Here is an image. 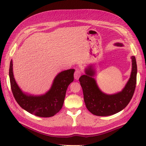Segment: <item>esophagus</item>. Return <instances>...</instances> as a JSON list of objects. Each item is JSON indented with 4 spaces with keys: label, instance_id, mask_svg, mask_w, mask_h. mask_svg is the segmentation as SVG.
Listing matches in <instances>:
<instances>
[{
    "label": "esophagus",
    "instance_id": "obj_1",
    "mask_svg": "<svg viewBox=\"0 0 146 146\" xmlns=\"http://www.w3.org/2000/svg\"><path fill=\"white\" fill-rule=\"evenodd\" d=\"M81 75V72H80V70H76L75 71V72H74V79L75 80H78L80 78V77Z\"/></svg>",
    "mask_w": 146,
    "mask_h": 146
}]
</instances>
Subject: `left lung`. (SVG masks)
<instances>
[{"instance_id":"obj_1","label":"left lung","mask_w":146,"mask_h":146,"mask_svg":"<svg viewBox=\"0 0 146 146\" xmlns=\"http://www.w3.org/2000/svg\"><path fill=\"white\" fill-rule=\"evenodd\" d=\"M114 45L123 46L121 43ZM132 60V70L130 78L121 91L114 94H106L100 90L96 80V68L94 64H90L84 69V74L79 81L83 89L84 101L87 109L94 115L108 116L119 113L130 102L134 93L137 76V64L134 56Z\"/></svg>"}]
</instances>
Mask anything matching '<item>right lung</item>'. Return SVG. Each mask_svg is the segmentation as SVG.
I'll return each instance as SVG.
<instances>
[{"instance_id": "right-lung-1", "label": "right lung", "mask_w": 146, "mask_h": 146, "mask_svg": "<svg viewBox=\"0 0 146 146\" xmlns=\"http://www.w3.org/2000/svg\"><path fill=\"white\" fill-rule=\"evenodd\" d=\"M74 71L70 69L58 73L48 91L45 94L34 95L23 92L19 86L13 75L11 60L9 77L13 96L20 106L29 113L42 117L53 116L62 109L68 86L74 80Z\"/></svg>"}]
</instances>
